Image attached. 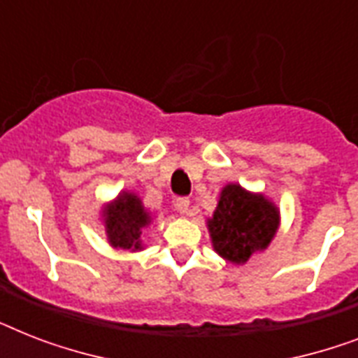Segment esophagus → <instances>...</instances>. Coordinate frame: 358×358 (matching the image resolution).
<instances>
[{"instance_id":"1","label":"esophagus","mask_w":358,"mask_h":358,"mask_svg":"<svg viewBox=\"0 0 358 358\" xmlns=\"http://www.w3.org/2000/svg\"><path fill=\"white\" fill-rule=\"evenodd\" d=\"M174 206H176L180 213H187L189 212V199L187 196H180V199L174 201Z\"/></svg>"}]
</instances>
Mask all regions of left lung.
I'll return each instance as SVG.
<instances>
[{
  "label": "left lung",
  "mask_w": 358,
  "mask_h": 358,
  "mask_svg": "<svg viewBox=\"0 0 358 358\" xmlns=\"http://www.w3.org/2000/svg\"><path fill=\"white\" fill-rule=\"evenodd\" d=\"M280 227V210L264 193L239 184H227L217 208L208 217L213 250L230 264L243 266L250 256L266 250Z\"/></svg>",
  "instance_id": "left-lung-1"
}]
</instances>
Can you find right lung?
Listing matches in <instances>:
<instances>
[{"label": "right lung", "mask_w": 358, "mask_h": 358, "mask_svg": "<svg viewBox=\"0 0 358 358\" xmlns=\"http://www.w3.org/2000/svg\"><path fill=\"white\" fill-rule=\"evenodd\" d=\"M102 223L109 245L120 250H143V230L152 224V213L134 191H120L113 201L103 204Z\"/></svg>", "instance_id": "obj_1"}]
</instances>
